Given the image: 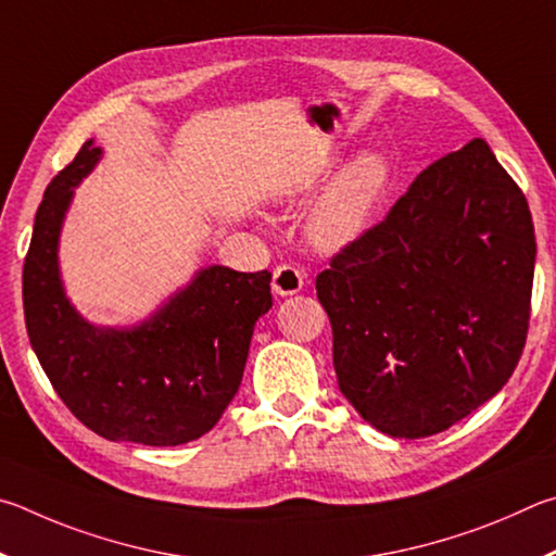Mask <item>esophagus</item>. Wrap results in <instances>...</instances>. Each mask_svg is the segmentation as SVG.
<instances>
[{"label":"esophagus","instance_id":"1","mask_svg":"<svg viewBox=\"0 0 556 556\" xmlns=\"http://www.w3.org/2000/svg\"><path fill=\"white\" fill-rule=\"evenodd\" d=\"M305 286V273L298 266H290V263H283L273 270V290L278 295H295L303 290Z\"/></svg>","mask_w":556,"mask_h":556}]
</instances>
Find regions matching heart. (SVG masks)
I'll return each instance as SVG.
<instances>
[{
  "instance_id": "b5f03b06",
  "label": "heart",
  "mask_w": 556,
  "mask_h": 556,
  "mask_svg": "<svg viewBox=\"0 0 556 556\" xmlns=\"http://www.w3.org/2000/svg\"><path fill=\"white\" fill-rule=\"evenodd\" d=\"M388 165L383 155L364 153L339 175L309 214V239L319 249H339L354 241L386 188Z\"/></svg>"
}]
</instances>
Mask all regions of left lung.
Returning <instances> with one entry per match:
<instances>
[{
  "instance_id": "obj_1",
  "label": "left lung",
  "mask_w": 556,
  "mask_h": 556,
  "mask_svg": "<svg viewBox=\"0 0 556 556\" xmlns=\"http://www.w3.org/2000/svg\"><path fill=\"white\" fill-rule=\"evenodd\" d=\"M534 253L528 200L489 143L434 161L317 276L339 391L391 437L464 420L520 362Z\"/></svg>"
}]
</instances>
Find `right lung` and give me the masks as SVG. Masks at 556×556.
<instances>
[{
	"label": "right lung",
	"instance_id": "right-lung-1",
	"mask_svg": "<svg viewBox=\"0 0 556 556\" xmlns=\"http://www.w3.org/2000/svg\"><path fill=\"white\" fill-rule=\"evenodd\" d=\"M85 141L48 182L24 261V319L48 381L77 420L112 442L185 444L210 432L237 395L270 273L212 266L129 329H97L67 303L58 233L73 188L100 161Z\"/></svg>",
	"mask_w": 556,
	"mask_h": 556
}]
</instances>
